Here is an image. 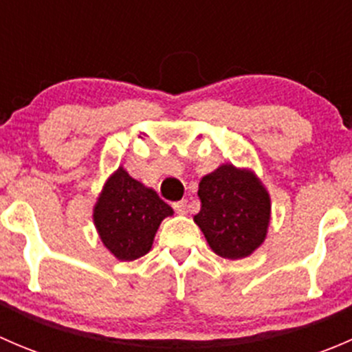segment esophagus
<instances>
[{
  "instance_id": "obj_1",
  "label": "esophagus",
  "mask_w": 352,
  "mask_h": 352,
  "mask_svg": "<svg viewBox=\"0 0 352 352\" xmlns=\"http://www.w3.org/2000/svg\"><path fill=\"white\" fill-rule=\"evenodd\" d=\"M173 209H175V212H179V214H186V212L189 211V202H187V199H182V201L173 204Z\"/></svg>"
}]
</instances>
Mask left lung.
Masks as SVG:
<instances>
[{"mask_svg": "<svg viewBox=\"0 0 352 352\" xmlns=\"http://www.w3.org/2000/svg\"><path fill=\"white\" fill-rule=\"evenodd\" d=\"M201 211L194 221L209 247L223 258L248 257L267 235L271 197L254 172L225 163L202 177Z\"/></svg>", "mask_w": 352, "mask_h": 352, "instance_id": "8db88e82", "label": "left lung"}]
</instances>
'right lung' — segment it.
I'll return each instance as SVG.
<instances>
[{"label": "right lung", "mask_w": 352, "mask_h": 352, "mask_svg": "<svg viewBox=\"0 0 352 352\" xmlns=\"http://www.w3.org/2000/svg\"><path fill=\"white\" fill-rule=\"evenodd\" d=\"M173 209L150 187L134 180L122 166L105 182L94 208L102 243L119 261H136L151 250L160 223Z\"/></svg>", "instance_id": "obj_1"}]
</instances>
